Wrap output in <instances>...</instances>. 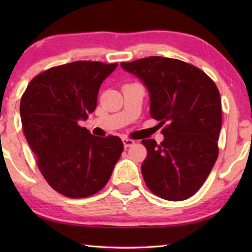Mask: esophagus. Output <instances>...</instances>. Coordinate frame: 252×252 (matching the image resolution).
Returning a JSON list of instances; mask_svg holds the SVG:
<instances>
[{
	"label": "esophagus",
	"instance_id": "1",
	"mask_svg": "<svg viewBox=\"0 0 252 252\" xmlns=\"http://www.w3.org/2000/svg\"><path fill=\"white\" fill-rule=\"evenodd\" d=\"M123 143H124V147L128 148V147H132L133 144L135 143V141L130 140V139H127V137H124V139H123Z\"/></svg>",
	"mask_w": 252,
	"mask_h": 252
}]
</instances>
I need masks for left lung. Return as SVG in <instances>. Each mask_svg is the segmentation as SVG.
Masks as SVG:
<instances>
[{"label":"left lung","mask_w":252,"mask_h":252,"mask_svg":"<svg viewBox=\"0 0 252 252\" xmlns=\"http://www.w3.org/2000/svg\"><path fill=\"white\" fill-rule=\"evenodd\" d=\"M150 97V116L166 127L160 144L142 140L141 166L148 188L167 201H184L201 188L218 158L221 98L204 72L174 58L150 56L120 63Z\"/></svg>","instance_id":"left-lung-1"}]
</instances>
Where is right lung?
<instances>
[{
	"label": "right lung",
	"mask_w": 252,
	"mask_h": 252,
	"mask_svg": "<svg viewBox=\"0 0 252 252\" xmlns=\"http://www.w3.org/2000/svg\"><path fill=\"white\" fill-rule=\"evenodd\" d=\"M118 64L78 61L36 75L20 101V119L48 184L71 198L104 187L123 153L118 136H94L80 120L97 104L102 82Z\"/></svg>",
	"instance_id": "add662e5"
}]
</instances>
